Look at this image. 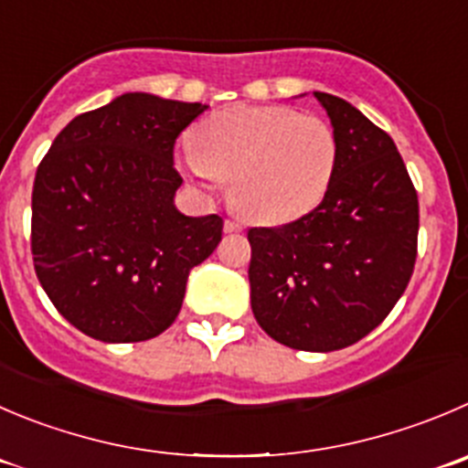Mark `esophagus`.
Returning a JSON list of instances; mask_svg holds the SVG:
<instances>
[{"mask_svg": "<svg viewBox=\"0 0 468 468\" xmlns=\"http://www.w3.org/2000/svg\"><path fill=\"white\" fill-rule=\"evenodd\" d=\"M243 225L239 220H225V231L227 234H234V231H241Z\"/></svg>", "mask_w": 468, "mask_h": 468, "instance_id": "esophagus-1", "label": "esophagus"}]
</instances>
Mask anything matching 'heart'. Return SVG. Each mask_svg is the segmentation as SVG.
<instances>
[{
	"label": "heart",
	"instance_id": "obj_1",
	"mask_svg": "<svg viewBox=\"0 0 468 468\" xmlns=\"http://www.w3.org/2000/svg\"><path fill=\"white\" fill-rule=\"evenodd\" d=\"M197 154L186 165L197 179L229 184L243 218L280 225L313 211L337 167V137L324 119L282 105H231L199 123Z\"/></svg>",
	"mask_w": 468,
	"mask_h": 468
}]
</instances>
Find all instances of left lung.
Returning a JSON list of instances; mask_svg holds the SVG:
<instances>
[{"mask_svg": "<svg viewBox=\"0 0 468 468\" xmlns=\"http://www.w3.org/2000/svg\"><path fill=\"white\" fill-rule=\"evenodd\" d=\"M337 137L322 204L280 227L248 229L250 305L275 342L335 351L375 331L407 289L418 255V195L386 131L314 91Z\"/></svg>", "mask_w": 468, "mask_h": 468, "instance_id": "left-lung-1", "label": "left lung"}]
</instances>
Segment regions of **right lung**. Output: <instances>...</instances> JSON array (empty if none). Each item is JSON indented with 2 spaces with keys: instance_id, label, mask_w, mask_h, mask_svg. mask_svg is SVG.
<instances>
[{
  "instance_id": "add662e5",
  "label": "right lung",
  "mask_w": 468,
  "mask_h": 468,
  "mask_svg": "<svg viewBox=\"0 0 468 468\" xmlns=\"http://www.w3.org/2000/svg\"><path fill=\"white\" fill-rule=\"evenodd\" d=\"M208 105L123 93L75 117L31 190V255L61 317L101 342H142L175 324L193 266L222 218L176 211L175 144Z\"/></svg>"
}]
</instances>
